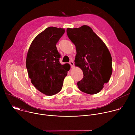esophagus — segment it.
Returning <instances> with one entry per match:
<instances>
[{
  "instance_id": "1",
  "label": "esophagus",
  "mask_w": 135,
  "mask_h": 135,
  "mask_svg": "<svg viewBox=\"0 0 135 135\" xmlns=\"http://www.w3.org/2000/svg\"><path fill=\"white\" fill-rule=\"evenodd\" d=\"M69 64L70 65V66H71V67L72 68L74 67V62H73V61H70V62H69Z\"/></svg>"
}]
</instances>
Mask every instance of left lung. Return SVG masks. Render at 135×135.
Segmentation results:
<instances>
[{"mask_svg":"<svg viewBox=\"0 0 135 135\" xmlns=\"http://www.w3.org/2000/svg\"><path fill=\"white\" fill-rule=\"evenodd\" d=\"M68 38L76 46L75 65L83 73L77 83L82 92L94 94L108 82L112 74V59L106 44L88 26L67 28Z\"/></svg>","mask_w":135,"mask_h":135,"instance_id":"8db88e82","label":"left lung"}]
</instances>
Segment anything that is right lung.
I'll return each instance as SVG.
<instances>
[{
	"label": "right lung",
	"mask_w": 135,
	"mask_h": 135,
	"mask_svg": "<svg viewBox=\"0 0 135 135\" xmlns=\"http://www.w3.org/2000/svg\"><path fill=\"white\" fill-rule=\"evenodd\" d=\"M64 28L50 27L38 34L28 51L26 67L33 85L42 93L53 95L59 92L70 68L61 65L56 44L64 34Z\"/></svg>",
	"instance_id": "obj_1"
}]
</instances>
